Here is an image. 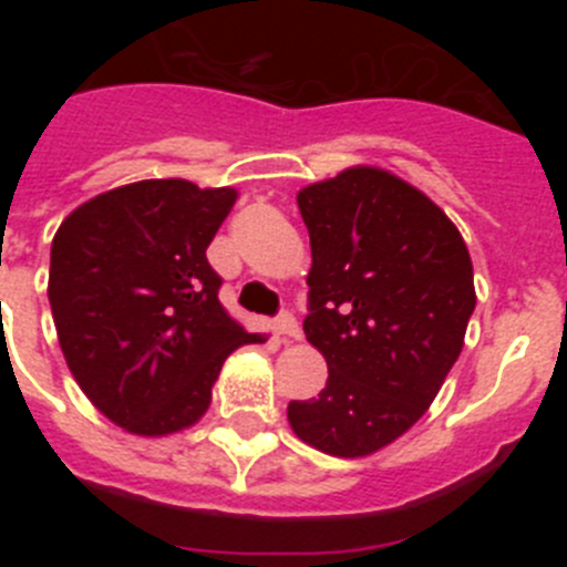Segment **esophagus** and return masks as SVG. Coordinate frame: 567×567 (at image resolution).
Here are the masks:
<instances>
[{"instance_id": "obj_1", "label": "esophagus", "mask_w": 567, "mask_h": 567, "mask_svg": "<svg viewBox=\"0 0 567 567\" xmlns=\"http://www.w3.org/2000/svg\"><path fill=\"white\" fill-rule=\"evenodd\" d=\"M275 332H278L284 340H300L298 320H295L289 312L278 315V320H275Z\"/></svg>"}]
</instances>
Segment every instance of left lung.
<instances>
[{"mask_svg": "<svg viewBox=\"0 0 567 567\" xmlns=\"http://www.w3.org/2000/svg\"><path fill=\"white\" fill-rule=\"evenodd\" d=\"M312 269L303 332L327 389L292 400L289 425L332 457H365L425 414L477 307L463 235L389 169L349 167L298 193Z\"/></svg>", "mask_w": 567, "mask_h": 567, "instance_id": "1", "label": "left lung"}]
</instances>
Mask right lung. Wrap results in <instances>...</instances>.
<instances>
[{"mask_svg": "<svg viewBox=\"0 0 567 567\" xmlns=\"http://www.w3.org/2000/svg\"><path fill=\"white\" fill-rule=\"evenodd\" d=\"M233 187L147 178L76 207L53 235L48 298L87 400L124 432L164 437L204 417L224 360L264 343L227 315L207 247Z\"/></svg>", "mask_w": 567, "mask_h": 567, "instance_id": "right-lung-1", "label": "right lung"}]
</instances>
